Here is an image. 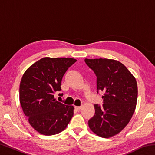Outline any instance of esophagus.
Wrapping results in <instances>:
<instances>
[{"mask_svg": "<svg viewBox=\"0 0 155 155\" xmlns=\"http://www.w3.org/2000/svg\"><path fill=\"white\" fill-rule=\"evenodd\" d=\"M82 108V106H76L75 107V109L77 110V111H79V110Z\"/></svg>", "mask_w": 155, "mask_h": 155, "instance_id": "1", "label": "esophagus"}]
</instances>
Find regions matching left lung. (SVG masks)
Instances as JSON below:
<instances>
[{"instance_id": "1", "label": "left lung", "mask_w": 155, "mask_h": 155, "mask_svg": "<svg viewBox=\"0 0 155 155\" xmlns=\"http://www.w3.org/2000/svg\"><path fill=\"white\" fill-rule=\"evenodd\" d=\"M97 77V90L104 91L102 107L94 104L95 115L88 121L90 130L109 138L124 129L132 117L137 100L134 76L122 63L110 59H85Z\"/></svg>"}]
</instances>
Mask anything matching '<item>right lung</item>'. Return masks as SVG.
Segmentation results:
<instances>
[{
  "label": "right lung",
  "instance_id": "obj_1",
  "mask_svg": "<svg viewBox=\"0 0 155 155\" xmlns=\"http://www.w3.org/2000/svg\"><path fill=\"white\" fill-rule=\"evenodd\" d=\"M77 61L73 58L44 57L28 68L20 84V103L31 127L40 134L53 135L65 129L74 106L57 101L63 76Z\"/></svg>",
  "mask_w": 155,
  "mask_h": 155
}]
</instances>
